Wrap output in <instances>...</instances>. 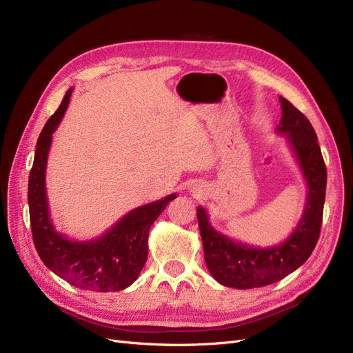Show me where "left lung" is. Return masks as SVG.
Here are the masks:
<instances>
[{"label":"left lung","mask_w":353,"mask_h":353,"mask_svg":"<svg viewBox=\"0 0 353 353\" xmlns=\"http://www.w3.org/2000/svg\"><path fill=\"white\" fill-rule=\"evenodd\" d=\"M283 117L276 128L287 134L307 182V203L297 228L285 242L266 249L233 242L208 223L207 211L196 208L204 259L210 274L224 287L250 290L276 283L301 266L314 250L323 220L327 172L312 123L284 97Z\"/></svg>","instance_id":"8db88e82"}]
</instances>
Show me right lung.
I'll list each match as a JSON object with an SVG mask.
<instances>
[{
    "instance_id": "1",
    "label": "right lung",
    "mask_w": 353,
    "mask_h": 353,
    "mask_svg": "<svg viewBox=\"0 0 353 353\" xmlns=\"http://www.w3.org/2000/svg\"><path fill=\"white\" fill-rule=\"evenodd\" d=\"M72 91L65 94L36 143L27 192L33 242L43 263L70 285L95 292L120 291L132 285L143 270L150 225L176 195L134 208L94 241L75 242L56 232L49 216L46 165L52 134L65 114Z\"/></svg>"
}]
</instances>
